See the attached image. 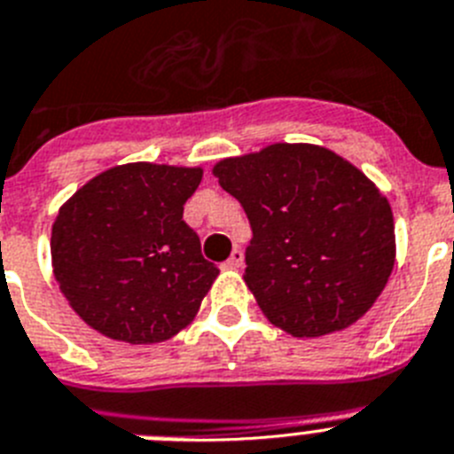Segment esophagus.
Listing matches in <instances>:
<instances>
[{
	"label": "esophagus",
	"mask_w": 454,
	"mask_h": 454,
	"mask_svg": "<svg viewBox=\"0 0 454 454\" xmlns=\"http://www.w3.org/2000/svg\"><path fill=\"white\" fill-rule=\"evenodd\" d=\"M242 262H245V254H242V249H233L231 258H228L223 265H226V268H242Z\"/></svg>",
	"instance_id": "1"
}]
</instances>
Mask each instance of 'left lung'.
<instances>
[{
	"mask_svg": "<svg viewBox=\"0 0 454 454\" xmlns=\"http://www.w3.org/2000/svg\"><path fill=\"white\" fill-rule=\"evenodd\" d=\"M251 226L245 281L293 337L344 330L369 311L395 265V221L364 173L318 145H270L215 166Z\"/></svg>",
	"mask_w": 454,
	"mask_h": 454,
	"instance_id": "1",
	"label": "left lung"
}]
</instances>
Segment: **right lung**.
I'll return each instance as SVG.
<instances>
[{
    "label": "right lung",
    "mask_w": 454,
    "mask_h": 454,
    "mask_svg": "<svg viewBox=\"0 0 454 454\" xmlns=\"http://www.w3.org/2000/svg\"><path fill=\"white\" fill-rule=\"evenodd\" d=\"M200 180V168L127 163L59 209L55 279L87 325L127 344H156L192 323L219 274L182 219Z\"/></svg>",
    "instance_id": "1"
}]
</instances>
